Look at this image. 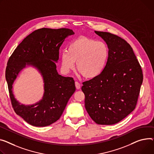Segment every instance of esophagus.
Returning <instances> with one entry per match:
<instances>
[{
	"label": "esophagus",
	"instance_id": "34e87169",
	"mask_svg": "<svg viewBox=\"0 0 154 154\" xmlns=\"http://www.w3.org/2000/svg\"><path fill=\"white\" fill-rule=\"evenodd\" d=\"M75 87H76V88L77 89H80V87H81V85H80V84L79 83V82H75Z\"/></svg>",
	"mask_w": 154,
	"mask_h": 154
}]
</instances>
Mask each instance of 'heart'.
I'll list each match as a JSON object with an SVG mask.
<instances>
[{"mask_svg": "<svg viewBox=\"0 0 154 154\" xmlns=\"http://www.w3.org/2000/svg\"><path fill=\"white\" fill-rule=\"evenodd\" d=\"M109 57L105 43L87 37L72 41L60 54V63L64 72H69L75 66L86 79L98 77L106 67Z\"/></svg>", "mask_w": 154, "mask_h": 154, "instance_id": "obj_1", "label": "heart"}]
</instances>
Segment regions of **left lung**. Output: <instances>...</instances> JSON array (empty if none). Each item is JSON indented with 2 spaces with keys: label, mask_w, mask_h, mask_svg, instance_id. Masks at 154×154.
Listing matches in <instances>:
<instances>
[{
  "label": "left lung",
  "mask_w": 154,
  "mask_h": 154,
  "mask_svg": "<svg viewBox=\"0 0 154 154\" xmlns=\"http://www.w3.org/2000/svg\"><path fill=\"white\" fill-rule=\"evenodd\" d=\"M95 33L106 43L109 57L103 72L82 83L85 106L97 124L115 125L135 109L142 71L132 48L125 39L108 32Z\"/></svg>",
  "instance_id": "1"
}]
</instances>
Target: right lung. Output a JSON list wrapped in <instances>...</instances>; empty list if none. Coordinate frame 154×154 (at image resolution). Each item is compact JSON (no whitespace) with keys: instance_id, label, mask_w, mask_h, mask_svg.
<instances>
[{"instance_id":"right-lung-1","label":"right lung","mask_w":154,"mask_h":154,"mask_svg":"<svg viewBox=\"0 0 154 154\" xmlns=\"http://www.w3.org/2000/svg\"><path fill=\"white\" fill-rule=\"evenodd\" d=\"M74 34L68 28H43L35 30L20 43L8 60L5 79L13 108L31 125L45 127L57 121L75 91L73 78L59 75L56 65L60 46L66 38ZM26 66L36 68L44 82L42 99L30 106L20 104L12 91L14 81Z\"/></svg>"}]
</instances>
